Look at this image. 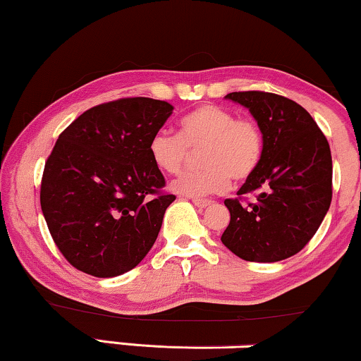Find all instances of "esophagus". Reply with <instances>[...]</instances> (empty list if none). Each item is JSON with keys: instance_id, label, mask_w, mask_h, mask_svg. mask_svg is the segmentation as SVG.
<instances>
[{"instance_id": "1", "label": "esophagus", "mask_w": 361, "mask_h": 361, "mask_svg": "<svg viewBox=\"0 0 361 361\" xmlns=\"http://www.w3.org/2000/svg\"><path fill=\"white\" fill-rule=\"evenodd\" d=\"M192 202H194L195 207L205 209V207H209L210 204H212V200H210V199H192Z\"/></svg>"}]
</instances>
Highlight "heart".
<instances>
[{"instance_id": "1", "label": "heart", "mask_w": 361, "mask_h": 361, "mask_svg": "<svg viewBox=\"0 0 361 361\" xmlns=\"http://www.w3.org/2000/svg\"><path fill=\"white\" fill-rule=\"evenodd\" d=\"M199 152L204 167L187 171L172 184L177 194L204 197L219 194L254 174L262 159L264 139L255 121L235 118L232 111L202 104L179 121V134L159 130L149 142V156L157 171L174 176L182 169L189 151Z\"/></svg>"}]
</instances>
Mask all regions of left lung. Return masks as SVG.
Returning a JSON list of instances; mask_svg holds the SVG:
<instances>
[{"instance_id": "left-lung-1", "label": "left lung", "mask_w": 361, "mask_h": 361, "mask_svg": "<svg viewBox=\"0 0 361 361\" xmlns=\"http://www.w3.org/2000/svg\"><path fill=\"white\" fill-rule=\"evenodd\" d=\"M257 121L264 151L237 195L257 194L254 204L227 199L231 224L221 240L249 262H279L300 252L325 219L331 202L329 140L300 104L262 91L231 92Z\"/></svg>"}]
</instances>
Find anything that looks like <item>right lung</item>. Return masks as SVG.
I'll use <instances>...</instances> for the list:
<instances>
[{
  "label": "right lung",
  "mask_w": 361,
  "mask_h": 361,
  "mask_svg": "<svg viewBox=\"0 0 361 361\" xmlns=\"http://www.w3.org/2000/svg\"><path fill=\"white\" fill-rule=\"evenodd\" d=\"M174 107L128 97L91 107L56 140L41 180V210L61 254L92 277H118L139 264L176 195L149 156V142Z\"/></svg>",
  "instance_id": "right-lung-1"
}]
</instances>
